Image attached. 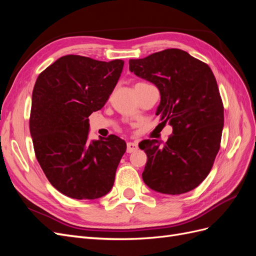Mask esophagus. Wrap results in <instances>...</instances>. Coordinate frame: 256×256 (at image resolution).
<instances>
[{"instance_id":"34e87169","label":"esophagus","mask_w":256,"mask_h":256,"mask_svg":"<svg viewBox=\"0 0 256 256\" xmlns=\"http://www.w3.org/2000/svg\"><path fill=\"white\" fill-rule=\"evenodd\" d=\"M138 150V144L134 143V142H129L127 143V152H134Z\"/></svg>"}]
</instances>
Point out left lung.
Returning a JSON list of instances; mask_svg holds the SVG:
<instances>
[{
    "mask_svg": "<svg viewBox=\"0 0 256 256\" xmlns=\"http://www.w3.org/2000/svg\"><path fill=\"white\" fill-rule=\"evenodd\" d=\"M129 70L158 88L161 100L156 115L173 128L166 143L144 140L138 144L147 154L144 182L164 194L193 190L210 172L224 125L212 69L188 52L166 49L130 60Z\"/></svg>",
    "mask_w": 256,
    "mask_h": 256,
    "instance_id": "8db88e82",
    "label": "left lung"
}]
</instances>
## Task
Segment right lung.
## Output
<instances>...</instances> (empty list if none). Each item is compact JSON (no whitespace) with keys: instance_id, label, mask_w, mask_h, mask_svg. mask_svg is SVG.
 Returning <instances> with one entry per match:
<instances>
[{"instance_id":"add662e5","label":"right lung","mask_w":256,"mask_h":256,"mask_svg":"<svg viewBox=\"0 0 256 256\" xmlns=\"http://www.w3.org/2000/svg\"><path fill=\"white\" fill-rule=\"evenodd\" d=\"M122 60L65 56L38 76L30 132L37 161L64 196L95 200L109 193L126 142L111 134L88 141V116L102 109L118 84Z\"/></svg>"}]
</instances>
